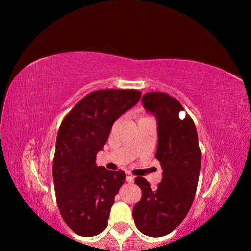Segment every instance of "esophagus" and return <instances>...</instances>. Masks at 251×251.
Listing matches in <instances>:
<instances>
[{
    "instance_id": "esophagus-1",
    "label": "esophagus",
    "mask_w": 251,
    "mask_h": 251,
    "mask_svg": "<svg viewBox=\"0 0 251 251\" xmlns=\"http://www.w3.org/2000/svg\"><path fill=\"white\" fill-rule=\"evenodd\" d=\"M134 176L133 175H131V174L130 173H127V175H126V180L127 181H128V182H133L134 181Z\"/></svg>"
}]
</instances>
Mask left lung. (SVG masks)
Masks as SVG:
<instances>
[{"label": "left lung", "mask_w": 251, "mask_h": 251, "mask_svg": "<svg viewBox=\"0 0 251 251\" xmlns=\"http://www.w3.org/2000/svg\"><path fill=\"white\" fill-rule=\"evenodd\" d=\"M142 101L157 120L155 157L163 168V178L156 189L151 188L145 178H136L142 198L134 207L133 217L144 235L163 237L178 227L193 205L201 151L195 123L188 114L179 118L184 107L176 99L166 93L152 92L146 93Z\"/></svg>", "instance_id": "obj_1"}]
</instances>
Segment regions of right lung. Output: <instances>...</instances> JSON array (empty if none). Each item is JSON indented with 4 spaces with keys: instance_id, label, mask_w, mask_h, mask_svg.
I'll return each instance as SVG.
<instances>
[{
    "instance_id": "obj_1",
    "label": "right lung",
    "mask_w": 251,
    "mask_h": 251,
    "mask_svg": "<svg viewBox=\"0 0 251 251\" xmlns=\"http://www.w3.org/2000/svg\"><path fill=\"white\" fill-rule=\"evenodd\" d=\"M136 90H100L80 100L59 126L53 159L56 201L72 230L93 237L107 227L110 208L126 175L97 166L96 155L118 117L141 99Z\"/></svg>"
}]
</instances>
